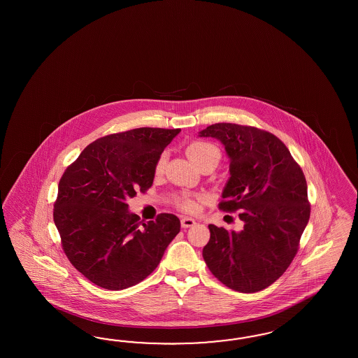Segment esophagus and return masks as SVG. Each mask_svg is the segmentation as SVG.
<instances>
[{
	"mask_svg": "<svg viewBox=\"0 0 358 358\" xmlns=\"http://www.w3.org/2000/svg\"><path fill=\"white\" fill-rule=\"evenodd\" d=\"M195 224L194 219H192V217H181V227L182 228H189L193 227Z\"/></svg>",
	"mask_w": 358,
	"mask_h": 358,
	"instance_id": "esophagus-1",
	"label": "esophagus"
}]
</instances>
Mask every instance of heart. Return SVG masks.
<instances>
[{
    "mask_svg": "<svg viewBox=\"0 0 358 358\" xmlns=\"http://www.w3.org/2000/svg\"><path fill=\"white\" fill-rule=\"evenodd\" d=\"M186 155L187 157L198 166H202L203 164L215 163L217 165L220 160V152L217 147L211 143L207 141H192L187 147H186ZM164 164H165V156L162 155L156 163L155 166V172L156 173H162L164 169ZM177 206L180 207L184 211L193 213L196 207L194 198L189 196V195H182L178 196L176 199Z\"/></svg>",
    "mask_w": 358,
    "mask_h": 358,
    "instance_id": "b5f03b06",
    "label": "heart"
}]
</instances>
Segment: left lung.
Wrapping results in <instances>:
<instances>
[{
	"instance_id": "1",
	"label": "left lung",
	"mask_w": 358,
	"mask_h": 358,
	"mask_svg": "<svg viewBox=\"0 0 358 358\" xmlns=\"http://www.w3.org/2000/svg\"><path fill=\"white\" fill-rule=\"evenodd\" d=\"M215 138L229 157V180L219 208L240 211V232L210 224L203 259L229 289L256 293L292 264L310 219L301 166L275 135L252 126L215 123L199 132Z\"/></svg>"
}]
</instances>
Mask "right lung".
Returning <instances> with one entry per match:
<instances>
[{"label": "right lung", "instance_id": "1", "mask_svg": "<svg viewBox=\"0 0 358 358\" xmlns=\"http://www.w3.org/2000/svg\"><path fill=\"white\" fill-rule=\"evenodd\" d=\"M180 129L141 127L90 143L60 178L54 222L64 253L87 280L123 290L147 278L180 232V219L139 222L127 198L153 184L155 166Z\"/></svg>", "mask_w": 358, "mask_h": 358}]
</instances>
